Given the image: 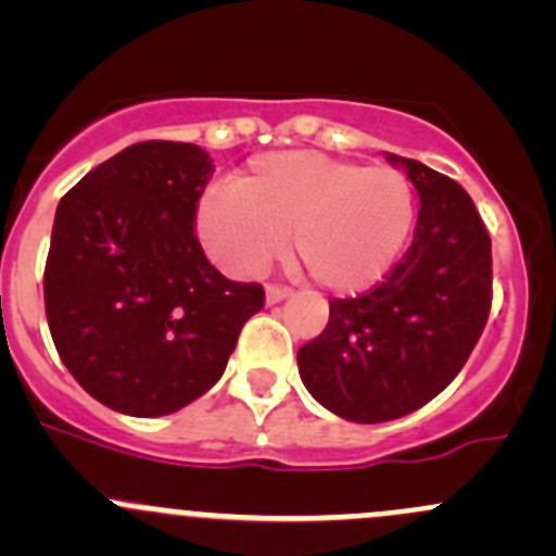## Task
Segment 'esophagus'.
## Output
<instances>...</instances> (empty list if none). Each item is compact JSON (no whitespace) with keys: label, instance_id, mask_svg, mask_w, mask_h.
Masks as SVG:
<instances>
[{"label":"esophagus","instance_id":"esophagus-1","mask_svg":"<svg viewBox=\"0 0 556 556\" xmlns=\"http://www.w3.org/2000/svg\"><path fill=\"white\" fill-rule=\"evenodd\" d=\"M290 295L288 288H279V285H268L266 288V304H279Z\"/></svg>","mask_w":556,"mask_h":556}]
</instances>
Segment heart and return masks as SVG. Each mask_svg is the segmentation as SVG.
Wrapping results in <instances>:
<instances>
[{"instance_id": "heart-1", "label": "heart", "mask_w": 556, "mask_h": 556, "mask_svg": "<svg viewBox=\"0 0 556 556\" xmlns=\"http://www.w3.org/2000/svg\"><path fill=\"white\" fill-rule=\"evenodd\" d=\"M414 217V188L395 166L282 150L252 159L231 190L206 193L195 231L237 277L261 274L290 233V255L319 288L355 295L387 277Z\"/></svg>"}]
</instances>
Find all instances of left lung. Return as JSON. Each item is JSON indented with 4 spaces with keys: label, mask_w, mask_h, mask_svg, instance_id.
Instances as JSON below:
<instances>
[{
    "label": "left lung",
    "mask_w": 556,
    "mask_h": 556,
    "mask_svg": "<svg viewBox=\"0 0 556 556\" xmlns=\"http://www.w3.org/2000/svg\"><path fill=\"white\" fill-rule=\"evenodd\" d=\"M401 164L419 193L414 239L368 293L330 301L323 333L299 350L306 390L350 422H390L452 382L492 306V242L470 195L419 161Z\"/></svg>",
    "instance_id": "8db88e82"
}]
</instances>
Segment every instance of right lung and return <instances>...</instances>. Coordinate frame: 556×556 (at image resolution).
Listing matches in <instances>:
<instances>
[{"label":"right lung","instance_id":"1","mask_svg":"<svg viewBox=\"0 0 556 556\" xmlns=\"http://www.w3.org/2000/svg\"><path fill=\"white\" fill-rule=\"evenodd\" d=\"M190 142H137L61 199L45 261V314L77 384L128 417H164L226 371L257 282L226 279L193 233L212 179Z\"/></svg>","mask_w":556,"mask_h":556}]
</instances>
